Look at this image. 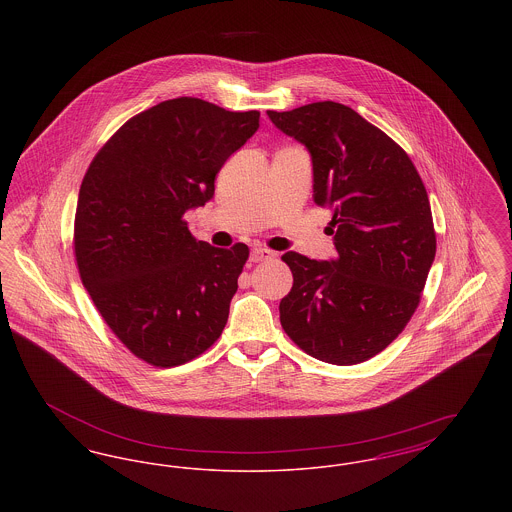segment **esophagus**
Wrapping results in <instances>:
<instances>
[{"label":"esophagus","mask_w":512,"mask_h":512,"mask_svg":"<svg viewBox=\"0 0 512 512\" xmlns=\"http://www.w3.org/2000/svg\"><path fill=\"white\" fill-rule=\"evenodd\" d=\"M274 259V251H270L267 247H255L251 251V263H265Z\"/></svg>","instance_id":"esophagus-1"}]
</instances>
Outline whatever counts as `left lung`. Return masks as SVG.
Segmentation results:
<instances>
[{
	"mask_svg": "<svg viewBox=\"0 0 512 512\" xmlns=\"http://www.w3.org/2000/svg\"><path fill=\"white\" fill-rule=\"evenodd\" d=\"M313 157L315 203L332 209L336 261L295 251L280 322L307 355L357 365L384 351L420 303L436 257V230L424 182L405 149L351 107L317 101L268 111Z\"/></svg>",
	"mask_w": 512,
	"mask_h": 512,
	"instance_id": "1",
	"label": "left lung"
}]
</instances>
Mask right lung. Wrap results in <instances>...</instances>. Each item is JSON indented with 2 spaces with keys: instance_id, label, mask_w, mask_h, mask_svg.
Listing matches in <instances>:
<instances>
[{
  "instance_id": "right-lung-1",
  "label": "right lung",
  "mask_w": 512,
  "mask_h": 512,
  "mask_svg": "<svg viewBox=\"0 0 512 512\" xmlns=\"http://www.w3.org/2000/svg\"><path fill=\"white\" fill-rule=\"evenodd\" d=\"M257 128L259 111L161 101L124 122L84 174L78 274L111 332L147 365L190 363L226 326L249 247L197 242L184 213L213 197L222 165Z\"/></svg>"
}]
</instances>
